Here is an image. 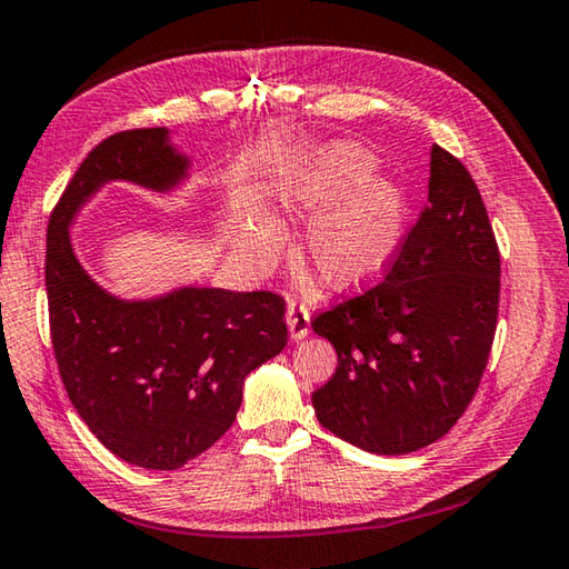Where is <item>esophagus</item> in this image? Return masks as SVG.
I'll return each instance as SVG.
<instances>
[{"label":"esophagus","instance_id":"1","mask_svg":"<svg viewBox=\"0 0 569 569\" xmlns=\"http://www.w3.org/2000/svg\"><path fill=\"white\" fill-rule=\"evenodd\" d=\"M287 327L295 341H301L309 333V307L292 299L287 307Z\"/></svg>","mask_w":569,"mask_h":569}]
</instances>
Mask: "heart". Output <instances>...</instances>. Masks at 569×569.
<instances>
[{
  "instance_id": "b5f03b06",
  "label": "heart",
  "mask_w": 569,
  "mask_h": 569,
  "mask_svg": "<svg viewBox=\"0 0 569 569\" xmlns=\"http://www.w3.org/2000/svg\"><path fill=\"white\" fill-rule=\"evenodd\" d=\"M370 171L373 157L366 149L341 144L289 181L282 193L289 216L311 218L301 254L333 289L373 280L400 238L402 196L386 179H368ZM240 248L252 264H268L282 250V230L258 218L246 228Z\"/></svg>"
}]
</instances>
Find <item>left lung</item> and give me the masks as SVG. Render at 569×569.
<instances>
[{"label":"left lung","mask_w":569,"mask_h":569,"mask_svg":"<svg viewBox=\"0 0 569 569\" xmlns=\"http://www.w3.org/2000/svg\"><path fill=\"white\" fill-rule=\"evenodd\" d=\"M498 295L501 252L477 181L435 144L430 196L386 277L311 319L339 356L311 396L319 422L386 457L437 442L477 396Z\"/></svg>","instance_id":"left-lung-1"}]
</instances>
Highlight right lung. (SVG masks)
<instances>
[{"mask_svg": "<svg viewBox=\"0 0 569 569\" xmlns=\"http://www.w3.org/2000/svg\"><path fill=\"white\" fill-rule=\"evenodd\" d=\"M167 127L118 132L92 149L53 206L46 230V295L58 373L73 408L127 463L181 469L236 422L242 380L287 346L274 292L187 287L154 301H120L76 260L68 223L110 179L167 191L187 159Z\"/></svg>", "mask_w": 569, "mask_h": 569, "instance_id": "obj_1", "label": "right lung"}]
</instances>
